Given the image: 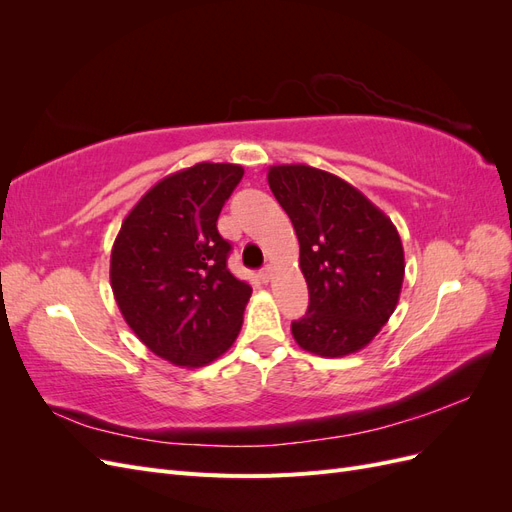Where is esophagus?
Listing matches in <instances>:
<instances>
[{"mask_svg":"<svg viewBox=\"0 0 512 512\" xmlns=\"http://www.w3.org/2000/svg\"><path fill=\"white\" fill-rule=\"evenodd\" d=\"M271 277H273V269L271 267H265L260 271V280L262 282H271Z\"/></svg>","mask_w":512,"mask_h":512,"instance_id":"obj_1","label":"esophagus"}]
</instances>
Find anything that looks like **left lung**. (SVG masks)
Segmentation results:
<instances>
[{
  "label": "left lung",
  "instance_id": "1",
  "mask_svg": "<svg viewBox=\"0 0 512 512\" xmlns=\"http://www.w3.org/2000/svg\"><path fill=\"white\" fill-rule=\"evenodd\" d=\"M269 188L299 239L309 307L292 337L320 356L359 352L395 312L406 262L391 218L327 170L305 164L269 168Z\"/></svg>",
  "mask_w": 512,
  "mask_h": 512
}]
</instances>
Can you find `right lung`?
<instances>
[{"instance_id": "obj_1", "label": "right lung", "mask_w": 512, "mask_h": 512, "mask_svg": "<svg viewBox=\"0 0 512 512\" xmlns=\"http://www.w3.org/2000/svg\"><path fill=\"white\" fill-rule=\"evenodd\" d=\"M243 177L239 164L200 162L158 181L123 220L111 288L136 337L160 359L203 367L241 331L247 282L226 267L218 218Z\"/></svg>"}]
</instances>
